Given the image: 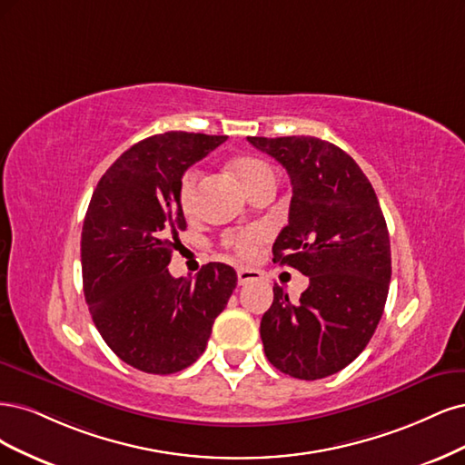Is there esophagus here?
<instances>
[{
  "label": "esophagus",
  "instance_id": "1",
  "mask_svg": "<svg viewBox=\"0 0 465 465\" xmlns=\"http://www.w3.org/2000/svg\"><path fill=\"white\" fill-rule=\"evenodd\" d=\"M261 280H262V272L261 271H254V268H237L239 286H245V283L261 282Z\"/></svg>",
  "mask_w": 465,
  "mask_h": 465
}]
</instances>
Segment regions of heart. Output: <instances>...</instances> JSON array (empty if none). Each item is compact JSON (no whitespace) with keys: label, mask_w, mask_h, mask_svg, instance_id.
I'll return each mask as SVG.
<instances>
[{"label":"heart","mask_w":465,"mask_h":465,"mask_svg":"<svg viewBox=\"0 0 465 465\" xmlns=\"http://www.w3.org/2000/svg\"><path fill=\"white\" fill-rule=\"evenodd\" d=\"M233 173L237 175L239 182L251 193L254 187L261 185L266 179L274 177L272 168L268 166L266 162L252 158V156H242L237 158L233 163ZM199 170L189 168L183 175L182 182H179V206L185 214H191L194 211V203H197V185H199ZM264 237V232L261 228H247V230H237L230 232L223 237V245L233 249L239 257H251V254L257 251V243Z\"/></svg>","instance_id":"heart-1"}]
</instances>
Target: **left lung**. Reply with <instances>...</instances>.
I'll use <instances>...</instances> for the list:
<instances>
[{
  "label": "left lung",
  "mask_w": 465,
  "mask_h": 465,
  "mask_svg": "<svg viewBox=\"0 0 465 465\" xmlns=\"http://www.w3.org/2000/svg\"><path fill=\"white\" fill-rule=\"evenodd\" d=\"M292 182L288 226L274 262L309 276L297 303L274 286L261 321L264 353L293 379L317 381L350 365L382 317L392 274L391 237L377 194L355 160L317 137H247Z\"/></svg>",
  "instance_id": "1"
}]
</instances>
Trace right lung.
<instances>
[{
	"instance_id": "add662e5",
	"label": "right lung",
	"mask_w": 465,
	"mask_h": 465,
	"mask_svg": "<svg viewBox=\"0 0 465 465\" xmlns=\"http://www.w3.org/2000/svg\"><path fill=\"white\" fill-rule=\"evenodd\" d=\"M226 134L170 131L119 156L100 177L83 223V290L93 321L127 365L172 374L203 355L237 274L208 262L199 274L168 272L177 232L187 228L179 182Z\"/></svg>"
}]
</instances>
